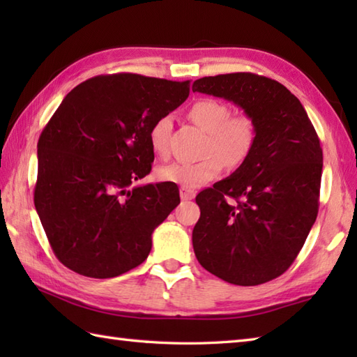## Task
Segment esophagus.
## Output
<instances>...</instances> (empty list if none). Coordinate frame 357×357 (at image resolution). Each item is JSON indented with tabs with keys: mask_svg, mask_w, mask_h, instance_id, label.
Masks as SVG:
<instances>
[{
	"mask_svg": "<svg viewBox=\"0 0 357 357\" xmlns=\"http://www.w3.org/2000/svg\"><path fill=\"white\" fill-rule=\"evenodd\" d=\"M179 193H181V199L183 201H190L196 196V192L192 190V188H187V187H181Z\"/></svg>",
	"mask_w": 357,
	"mask_h": 357,
	"instance_id": "34e87169",
	"label": "esophagus"
}]
</instances>
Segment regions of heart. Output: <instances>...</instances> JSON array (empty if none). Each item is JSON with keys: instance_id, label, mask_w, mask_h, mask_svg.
Here are the masks:
<instances>
[{"instance_id": "b5f03b06", "label": "heart", "mask_w": 357, "mask_h": 357, "mask_svg": "<svg viewBox=\"0 0 357 357\" xmlns=\"http://www.w3.org/2000/svg\"><path fill=\"white\" fill-rule=\"evenodd\" d=\"M188 116L196 126L208 133L201 161H178L159 167L156 176L164 183L187 188L206 185L227 169H236L248 158L256 141V123L247 113L231 115L230 105L216 98H201L188 109ZM172 116L158 118L150 127L149 141L153 153L167 156L170 151Z\"/></svg>"}]
</instances>
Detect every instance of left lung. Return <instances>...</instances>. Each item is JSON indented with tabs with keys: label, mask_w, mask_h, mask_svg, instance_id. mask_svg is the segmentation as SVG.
Masks as SVG:
<instances>
[{
	"label": "left lung",
	"mask_w": 357,
	"mask_h": 357,
	"mask_svg": "<svg viewBox=\"0 0 357 357\" xmlns=\"http://www.w3.org/2000/svg\"><path fill=\"white\" fill-rule=\"evenodd\" d=\"M192 89L231 101L256 123L245 161L196 196V259L225 282H268L293 264L316 221L319 138L301 101L275 79L239 72L196 79ZM227 195L238 204H229Z\"/></svg>",
	"instance_id": "obj_1"
}]
</instances>
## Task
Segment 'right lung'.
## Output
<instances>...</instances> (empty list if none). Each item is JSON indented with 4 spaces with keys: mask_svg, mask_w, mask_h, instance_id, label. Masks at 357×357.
Returning <instances> with one entry per match:
<instances>
[{
    "mask_svg": "<svg viewBox=\"0 0 357 357\" xmlns=\"http://www.w3.org/2000/svg\"><path fill=\"white\" fill-rule=\"evenodd\" d=\"M188 93L190 81L116 73L66 95L38 141L35 208L67 268L107 279L147 259L179 192L172 183L132 184L151 170L150 127Z\"/></svg>",
    "mask_w": 357,
    "mask_h": 357,
    "instance_id": "obj_1",
    "label": "right lung"
}]
</instances>
